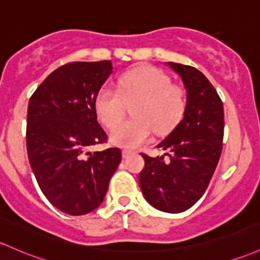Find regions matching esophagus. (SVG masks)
<instances>
[{"mask_svg": "<svg viewBox=\"0 0 260 260\" xmlns=\"http://www.w3.org/2000/svg\"><path fill=\"white\" fill-rule=\"evenodd\" d=\"M133 153H135V152H133V150H131V149H123V150H122V155H123V158H128V156L132 155Z\"/></svg>", "mask_w": 260, "mask_h": 260, "instance_id": "esophagus-1", "label": "esophagus"}]
</instances>
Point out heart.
<instances>
[{"label":"heart","instance_id":"heart-1","mask_svg":"<svg viewBox=\"0 0 260 260\" xmlns=\"http://www.w3.org/2000/svg\"><path fill=\"white\" fill-rule=\"evenodd\" d=\"M127 103L137 104L134 109L136 118L116 126ZM95 106L102 123L108 128L116 126L111 141L119 147L135 149L150 138L153 128L159 135H165L179 124L186 111V92L158 68L141 67L125 73L118 88L102 87Z\"/></svg>","mask_w":260,"mask_h":260}]
</instances>
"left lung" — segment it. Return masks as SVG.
I'll return each mask as SVG.
<instances>
[{
	"label": "left lung",
	"instance_id": "8db88e82",
	"mask_svg": "<svg viewBox=\"0 0 260 260\" xmlns=\"http://www.w3.org/2000/svg\"><path fill=\"white\" fill-rule=\"evenodd\" d=\"M186 88V111L169 136L156 145L168 150L152 158L141 153L144 168L139 186L155 209L178 213L190 209L209 186L222 152L223 105L206 76L190 65L169 62Z\"/></svg>",
	"mask_w": 260,
	"mask_h": 260
}]
</instances>
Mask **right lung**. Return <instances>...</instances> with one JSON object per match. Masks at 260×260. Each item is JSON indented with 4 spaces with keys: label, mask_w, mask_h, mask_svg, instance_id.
Masks as SVG:
<instances>
[{
    "label": "right lung",
    "mask_w": 260,
    "mask_h": 260,
    "mask_svg": "<svg viewBox=\"0 0 260 260\" xmlns=\"http://www.w3.org/2000/svg\"><path fill=\"white\" fill-rule=\"evenodd\" d=\"M112 69L110 60L68 62L29 99L28 159L45 198L68 215H86L99 207L121 162L119 148L90 152L107 142L95 102Z\"/></svg>",
    "instance_id": "add662e5"
}]
</instances>
